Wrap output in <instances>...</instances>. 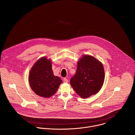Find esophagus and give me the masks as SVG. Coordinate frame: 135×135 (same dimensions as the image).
I'll return each mask as SVG.
<instances>
[{
	"label": "esophagus",
	"mask_w": 135,
	"mask_h": 135,
	"mask_svg": "<svg viewBox=\"0 0 135 135\" xmlns=\"http://www.w3.org/2000/svg\"><path fill=\"white\" fill-rule=\"evenodd\" d=\"M63 80H64V83H68V80L67 78H64L63 79Z\"/></svg>",
	"instance_id": "esophagus-1"
}]
</instances>
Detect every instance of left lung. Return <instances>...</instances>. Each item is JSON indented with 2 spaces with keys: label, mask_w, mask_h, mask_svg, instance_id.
<instances>
[{
  "label": "left lung",
  "mask_w": 135,
  "mask_h": 135,
  "mask_svg": "<svg viewBox=\"0 0 135 135\" xmlns=\"http://www.w3.org/2000/svg\"><path fill=\"white\" fill-rule=\"evenodd\" d=\"M104 80V70L101 62L94 57L84 55L77 63L75 75L70 83L75 92L82 98L97 94Z\"/></svg>",
  "instance_id": "8db88e82"
}]
</instances>
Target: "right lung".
<instances>
[{
	"instance_id": "add662e5",
	"label": "right lung",
	"mask_w": 135,
	"mask_h": 135,
	"mask_svg": "<svg viewBox=\"0 0 135 135\" xmlns=\"http://www.w3.org/2000/svg\"><path fill=\"white\" fill-rule=\"evenodd\" d=\"M51 61L43 57L32 67L29 74L30 86L34 93L43 98H50L54 95L62 83L61 79L54 76Z\"/></svg>"
}]
</instances>
